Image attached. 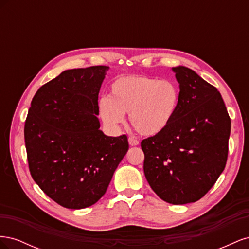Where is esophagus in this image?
<instances>
[{
    "label": "esophagus",
    "instance_id": "34e87169",
    "mask_svg": "<svg viewBox=\"0 0 249 249\" xmlns=\"http://www.w3.org/2000/svg\"><path fill=\"white\" fill-rule=\"evenodd\" d=\"M129 144L131 145V146H136V145H138L139 144V141L138 140H136V139H134L133 137H129Z\"/></svg>",
    "mask_w": 249,
    "mask_h": 249
}]
</instances>
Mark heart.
<instances>
[{
  "label": "heart",
  "instance_id": "heart-1",
  "mask_svg": "<svg viewBox=\"0 0 249 249\" xmlns=\"http://www.w3.org/2000/svg\"><path fill=\"white\" fill-rule=\"evenodd\" d=\"M179 87L175 81L125 76L112 83L109 97L99 103V114L109 129H118L129 113L131 125L143 136L163 133L176 117Z\"/></svg>",
  "mask_w": 249,
  "mask_h": 249
}]
</instances>
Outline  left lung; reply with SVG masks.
Segmentation results:
<instances>
[{"label": "left lung", "instance_id": "8db88e82", "mask_svg": "<svg viewBox=\"0 0 249 249\" xmlns=\"http://www.w3.org/2000/svg\"><path fill=\"white\" fill-rule=\"evenodd\" d=\"M171 70L179 84L178 109L166 130L141 141L143 170L161 199L185 205L200 199L223 171L231 118L217 88L186 66Z\"/></svg>", "mask_w": 249, "mask_h": 249}]
</instances>
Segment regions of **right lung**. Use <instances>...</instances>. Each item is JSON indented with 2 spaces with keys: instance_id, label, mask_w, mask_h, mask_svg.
<instances>
[{
  "instance_id": "right-lung-1",
  "label": "right lung",
  "mask_w": 249,
  "mask_h": 249,
  "mask_svg": "<svg viewBox=\"0 0 249 249\" xmlns=\"http://www.w3.org/2000/svg\"><path fill=\"white\" fill-rule=\"evenodd\" d=\"M109 66L64 71L37 90L25 123L29 168L60 206L79 210L106 193L129 149L100 130L99 92Z\"/></svg>"
}]
</instances>
